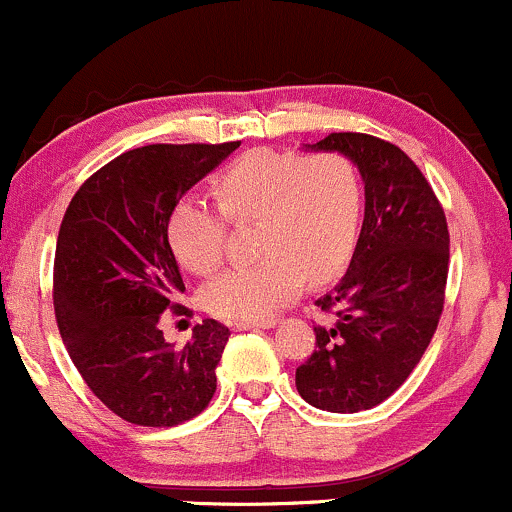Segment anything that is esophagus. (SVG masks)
Instances as JSON below:
<instances>
[{"mask_svg":"<svg viewBox=\"0 0 512 512\" xmlns=\"http://www.w3.org/2000/svg\"><path fill=\"white\" fill-rule=\"evenodd\" d=\"M276 320L274 317H267V320H252V322H233V327H236L238 332L243 330H269V327H274Z\"/></svg>","mask_w":512,"mask_h":512,"instance_id":"esophagus-1","label":"esophagus"}]
</instances>
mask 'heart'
<instances>
[{"label":"heart","instance_id":"b5f03b06","mask_svg":"<svg viewBox=\"0 0 512 512\" xmlns=\"http://www.w3.org/2000/svg\"><path fill=\"white\" fill-rule=\"evenodd\" d=\"M211 195L219 210L195 197L175 204L168 240L182 267L209 276L223 262L228 223L252 221L255 260L202 291L204 308L226 320H264L301 293L305 276L313 284L334 279L361 236V175L342 154L250 151L216 175Z\"/></svg>","mask_w":512,"mask_h":512}]
</instances>
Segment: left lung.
<instances>
[{
    "mask_svg": "<svg viewBox=\"0 0 512 512\" xmlns=\"http://www.w3.org/2000/svg\"><path fill=\"white\" fill-rule=\"evenodd\" d=\"M349 156L366 182V216L349 272L315 305V351L296 368L301 397L354 414L385 402L421 361L443 315L450 264L445 211L416 163L373 134L313 144Z\"/></svg>",
    "mask_w": 512,
    "mask_h": 512,
    "instance_id": "1",
    "label": "left lung"
}]
</instances>
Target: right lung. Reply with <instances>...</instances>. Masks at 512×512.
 I'll return each instance as SVG.
<instances>
[{"label": "right lung", "instance_id": "right-lung-1", "mask_svg": "<svg viewBox=\"0 0 512 512\" xmlns=\"http://www.w3.org/2000/svg\"><path fill=\"white\" fill-rule=\"evenodd\" d=\"M240 142L149 144L105 163L76 190L57 236L52 303L69 358L120 419L166 428L195 419L216 392L228 327L195 325L166 342L161 317L182 284L168 219L182 195Z\"/></svg>", "mask_w": 512, "mask_h": 512}]
</instances>
